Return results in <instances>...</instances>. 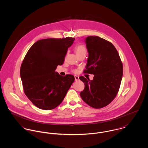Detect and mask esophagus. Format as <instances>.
<instances>
[{
  "instance_id": "1",
  "label": "esophagus",
  "mask_w": 148,
  "mask_h": 148,
  "mask_svg": "<svg viewBox=\"0 0 148 148\" xmlns=\"http://www.w3.org/2000/svg\"><path fill=\"white\" fill-rule=\"evenodd\" d=\"M74 78H75V81H78L79 80V77L77 76V75H75Z\"/></svg>"
}]
</instances>
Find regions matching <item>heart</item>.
<instances>
[{"instance_id": "b5f03b06", "label": "heart", "mask_w": 148, "mask_h": 148, "mask_svg": "<svg viewBox=\"0 0 148 148\" xmlns=\"http://www.w3.org/2000/svg\"><path fill=\"white\" fill-rule=\"evenodd\" d=\"M75 52L77 56L82 55V54H86L87 49L85 46L83 45H78L75 48Z\"/></svg>"}]
</instances>
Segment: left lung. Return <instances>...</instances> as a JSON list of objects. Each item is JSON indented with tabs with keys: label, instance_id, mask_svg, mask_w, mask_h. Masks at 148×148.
Returning a JSON list of instances; mask_svg holds the SVG:
<instances>
[{
	"label": "left lung",
	"instance_id": "1",
	"mask_svg": "<svg viewBox=\"0 0 148 148\" xmlns=\"http://www.w3.org/2000/svg\"><path fill=\"white\" fill-rule=\"evenodd\" d=\"M88 58L84 73L93 74V79L80 76L84 89L80 93L82 100L95 108H103L116 97L123 75V64L113 45L99 36L86 39Z\"/></svg>",
	"mask_w": 148,
	"mask_h": 148
}]
</instances>
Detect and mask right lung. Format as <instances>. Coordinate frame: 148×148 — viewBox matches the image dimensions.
Instances as JSON below:
<instances>
[{"mask_svg":"<svg viewBox=\"0 0 148 148\" xmlns=\"http://www.w3.org/2000/svg\"><path fill=\"white\" fill-rule=\"evenodd\" d=\"M74 38H48L36 42L23 60L20 76L23 91L37 108L51 110L63 101L75 78L61 76L55 71L63 64Z\"/></svg>","mask_w":148,"mask_h":148,"instance_id":"right-lung-1","label":"right lung"}]
</instances>
